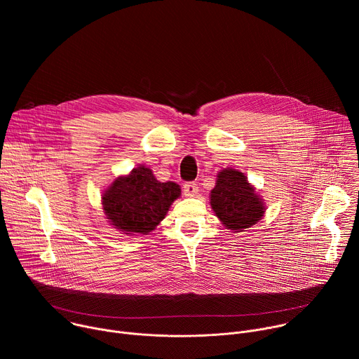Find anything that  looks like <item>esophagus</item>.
<instances>
[{"instance_id": "1", "label": "esophagus", "mask_w": 359, "mask_h": 359, "mask_svg": "<svg viewBox=\"0 0 359 359\" xmlns=\"http://www.w3.org/2000/svg\"><path fill=\"white\" fill-rule=\"evenodd\" d=\"M197 191H198V187H197V184H196L194 182H187V183L183 184V193H184V196H187V197H194V196L197 194Z\"/></svg>"}]
</instances>
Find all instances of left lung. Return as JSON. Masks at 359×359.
<instances>
[{"instance_id": "obj_1", "label": "left lung", "mask_w": 359, "mask_h": 359, "mask_svg": "<svg viewBox=\"0 0 359 359\" xmlns=\"http://www.w3.org/2000/svg\"><path fill=\"white\" fill-rule=\"evenodd\" d=\"M210 204L223 224L237 233L257 223L266 210L247 177L234 169L219 172L216 187L210 193Z\"/></svg>"}]
</instances>
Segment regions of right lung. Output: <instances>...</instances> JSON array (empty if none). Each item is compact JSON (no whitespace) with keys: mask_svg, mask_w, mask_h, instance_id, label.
<instances>
[{"mask_svg":"<svg viewBox=\"0 0 359 359\" xmlns=\"http://www.w3.org/2000/svg\"><path fill=\"white\" fill-rule=\"evenodd\" d=\"M180 196L179 184L162 183L151 170L140 166L129 176L118 177L102 197L112 226L125 234H146L165 219L170 204Z\"/></svg>","mask_w":359,"mask_h":359,"instance_id":"1","label":"right lung"}]
</instances>
